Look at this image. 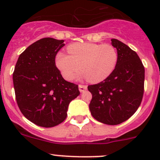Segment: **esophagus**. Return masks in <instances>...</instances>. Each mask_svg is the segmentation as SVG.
<instances>
[{
  "label": "esophagus",
  "mask_w": 160,
  "mask_h": 160,
  "mask_svg": "<svg viewBox=\"0 0 160 160\" xmlns=\"http://www.w3.org/2000/svg\"><path fill=\"white\" fill-rule=\"evenodd\" d=\"M87 89H88V87L87 86H85V85H79V90H80V92H83V91H85V90H86Z\"/></svg>",
  "instance_id": "esophagus-1"
}]
</instances>
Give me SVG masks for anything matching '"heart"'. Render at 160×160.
<instances>
[{"instance_id": "1", "label": "heart", "mask_w": 160, "mask_h": 160, "mask_svg": "<svg viewBox=\"0 0 160 160\" xmlns=\"http://www.w3.org/2000/svg\"><path fill=\"white\" fill-rule=\"evenodd\" d=\"M67 50L70 55L59 52L55 59L56 67L67 80H72L80 68L81 78L99 83L107 79L117 65L118 52L110 44L74 43Z\"/></svg>"}]
</instances>
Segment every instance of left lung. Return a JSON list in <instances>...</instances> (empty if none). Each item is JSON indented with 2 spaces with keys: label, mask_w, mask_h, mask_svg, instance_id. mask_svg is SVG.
<instances>
[{
  "label": "left lung",
  "mask_w": 160,
  "mask_h": 160,
  "mask_svg": "<svg viewBox=\"0 0 160 160\" xmlns=\"http://www.w3.org/2000/svg\"><path fill=\"white\" fill-rule=\"evenodd\" d=\"M111 45L118 52V62L112 73L98 84L89 85L92 99L89 108L96 120L106 125H119L137 111L144 92L145 69L135 51L119 40Z\"/></svg>",
  "instance_id": "8db88e82"
}]
</instances>
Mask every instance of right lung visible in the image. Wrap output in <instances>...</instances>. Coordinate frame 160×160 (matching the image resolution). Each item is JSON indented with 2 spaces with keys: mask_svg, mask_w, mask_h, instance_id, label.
<instances>
[{
  "mask_svg": "<svg viewBox=\"0 0 160 160\" xmlns=\"http://www.w3.org/2000/svg\"><path fill=\"white\" fill-rule=\"evenodd\" d=\"M64 40L43 38L19 56L13 83L16 101L23 115L32 123L51 128L62 123L69 104L80 94L78 85L62 78L55 63Z\"/></svg>",
  "mask_w": 160,
  "mask_h": 160,
  "instance_id": "obj_1",
  "label": "right lung"
}]
</instances>
